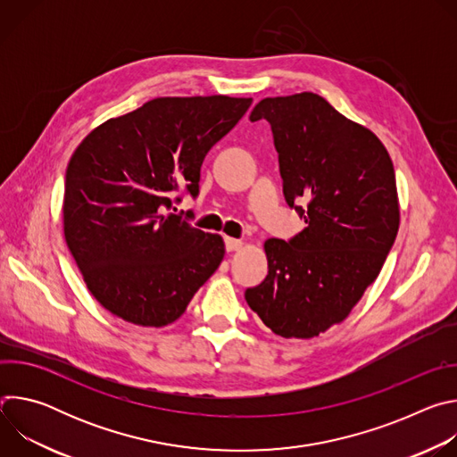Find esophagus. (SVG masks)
I'll use <instances>...</instances> for the list:
<instances>
[{"mask_svg":"<svg viewBox=\"0 0 457 457\" xmlns=\"http://www.w3.org/2000/svg\"><path fill=\"white\" fill-rule=\"evenodd\" d=\"M224 244H226V251H237V249L242 247V240L231 238V237H226V238H224Z\"/></svg>","mask_w":457,"mask_h":457,"instance_id":"obj_1","label":"esophagus"}]
</instances>
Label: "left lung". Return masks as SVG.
Instances as JSON below:
<instances>
[{
  "label": "left lung",
  "instance_id": "obj_1",
  "mask_svg": "<svg viewBox=\"0 0 457 457\" xmlns=\"http://www.w3.org/2000/svg\"><path fill=\"white\" fill-rule=\"evenodd\" d=\"M271 124L284 197L303 228L270 238L268 277L247 305L284 338H312L347 318L376 280L400 228L395 166L370 129L321 96L260 101L249 120Z\"/></svg>",
  "mask_w": 457,
  "mask_h": 457
}]
</instances>
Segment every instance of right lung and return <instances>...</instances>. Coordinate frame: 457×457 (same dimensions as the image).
<instances>
[{
  "label": "right lung",
  "instance_id": "right-lung-1",
  "mask_svg": "<svg viewBox=\"0 0 457 457\" xmlns=\"http://www.w3.org/2000/svg\"><path fill=\"white\" fill-rule=\"evenodd\" d=\"M251 99L157 97L108 119L64 175V238L87 287L112 314L162 328L186 311L224 258L220 235L193 228L179 191L199 195L208 152Z\"/></svg>",
  "mask_w": 457,
  "mask_h": 457
}]
</instances>
